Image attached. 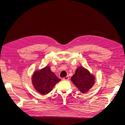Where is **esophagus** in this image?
I'll list each match as a JSON object with an SVG mask.
<instances>
[{
    "label": "esophagus",
    "instance_id": "1",
    "mask_svg": "<svg viewBox=\"0 0 125 125\" xmlns=\"http://www.w3.org/2000/svg\"><path fill=\"white\" fill-rule=\"evenodd\" d=\"M63 79H64V80H65V81L68 80H69V76H68V75H67L66 76H65V77H64L63 78Z\"/></svg>",
    "mask_w": 125,
    "mask_h": 125
}]
</instances>
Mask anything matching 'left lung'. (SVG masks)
<instances>
[{
  "label": "left lung",
  "instance_id": "obj_1",
  "mask_svg": "<svg viewBox=\"0 0 125 125\" xmlns=\"http://www.w3.org/2000/svg\"><path fill=\"white\" fill-rule=\"evenodd\" d=\"M32 84L40 94L46 95L50 93L55 85L61 81L51 71L49 66L36 70L32 76Z\"/></svg>",
  "mask_w": 125,
  "mask_h": 125
}]
</instances>
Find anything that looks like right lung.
<instances>
[{
  "instance_id": "right-lung-1",
  "label": "right lung",
  "mask_w": 125,
  "mask_h": 125,
  "mask_svg": "<svg viewBox=\"0 0 125 125\" xmlns=\"http://www.w3.org/2000/svg\"><path fill=\"white\" fill-rule=\"evenodd\" d=\"M95 76L88 70L82 66L78 67L71 80L82 93H86L95 83Z\"/></svg>"
}]
</instances>
